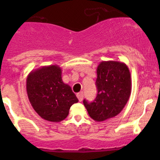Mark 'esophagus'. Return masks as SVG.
<instances>
[{"label": "esophagus", "instance_id": "esophagus-1", "mask_svg": "<svg viewBox=\"0 0 160 160\" xmlns=\"http://www.w3.org/2000/svg\"><path fill=\"white\" fill-rule=\"evenodd\" d=\"M77 97H78L79 101L80 102H82V98H83V93H82V92H78V94H77Z\"/></svg>", "mask_w": 160, "mask_h": 160}]
</instances>
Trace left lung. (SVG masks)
<instances>
[{
	"mask_svg": "<svg viewBox=\"0 0 160 160\" xmlns=\"http://www.w3.org/2000/svg\"><path fill=\"white\" fill-rule=\"evenodd\" d=\"M97 96L83 104L92 119L102 122L113 118L122 111L131 95L132 79L124 62L103 61L97 67Z\"/></svg>",
	"mask_w": 160,
	"mask_h": 160,
	"instance_id": "8db88e82",
	"label": "left lung"
}]
</instances>
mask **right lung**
Returning <instances> with one entry per match:
<instances>
[{
  "instance_id": "1",
  "label": "right lung",
  "mask_w": 160,
  "mask_h": 160,
  "mask_svg": "<svg viewBox=\"0 0 160 160\" xmlns=\"http://www.w3.org/2000/svg\"><path fill=\"white\" fill-rule=\"evenodd\" d=\"M26 90L32 108L41 118L53 122L64 120L78 99L62 78L57 65L32 70L26 79Z\"/></svg>"
}]
</instances>
